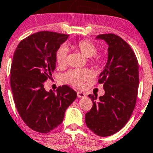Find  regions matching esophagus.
Instances as JSON below:
<instances>
[{"label":"esophagus","mask_w":153,"mask_h":153,"mask_svg":"<svg viewBox=\"0 0 153 153\" xmlns=\"http://www.w3.org/2000/svg\"><path fill=\"white\" fill-rule=\"evenodd\" d=\"M77 96L79 98H83L85 96V94L84 92H77Z\"/></svg>","instance_id":"1"}]
</instances>
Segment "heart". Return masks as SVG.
<instances>
[{
	"instance_id": "heart-1",
	"label": "heart",
	"mask_w": 153,
	"mask_h": 153,
	"mask_svg": "<svg viewBox=\"0 0 153 153\" xmlns=\"http://www.w3.org/2000/svg\"><path fill=\"white\" fill-rule=\"evenodd\" d=\"M72 47L77 51L80 52L86 58H91V63L92 65L96 64V58L94 57L97 51V47L94 43L89 40H81L75 44L72 45ZM68 58V50L66 47H61L57 50L56 53V60L59 67H65L67 65ZM91 74L87 70H79L73 69L68 71L64 76V79L67 83L72 85L74 86H81L85 81L90 78Z\"/></svg>"
}]
</instances>
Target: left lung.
Instances as JSON below:
<instances>
[{
    "mask_svg": "<svg viewBox=\"0 0 153 153\" xmlns=\"http://www.w3.org/2000/svg\"><path fill=\"white\" fill-rule=\"evenodd\" d=\"M96 39L108 45V59L100 74L105 94L88 95L92 107L85 114V124L101 137L112 135L122 129L131 116L138 95V63L128 43L115 34H101Z\"/></svg>",
    "mask_w": 153,
    "mask_h": 153,
    "instance_id": "1",
    "label": "left lung"
}]
</instances>
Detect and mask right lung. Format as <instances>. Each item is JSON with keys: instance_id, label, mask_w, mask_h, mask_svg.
I'll list each match as a JSON object with an SVG mask.
<instances>
[{"instance_id": "obj_1", "label": "right lung", "mask_w": 153, "mask_h": 153, "mask_svg": "<svg viewBox=\"0 0 153 153\" xmlns=\"http://www.w3.org/2000/svg\"><path fill=\"white\" fill-rule=\"evenodd\" d=\"M65 34L43 31L18 45L11 67V88L18 112L31 129L49 133L62 123L67 108L77 98L68 85L56 92L45 90L44 82L56 68V53L68 39Z\"/></svg>"}]
</instances>
